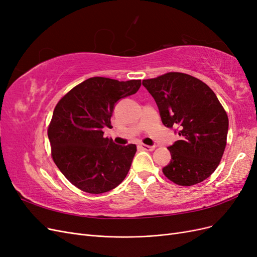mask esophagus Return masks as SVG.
<instances>
[{
    "mask_svg": "<svg viewBox=\"0 0 257 257\" xmlns=\"http://www.w3.org/2000/svg\"><path fill=\"white\" fill-rule=\"evenodd\" d=\"M138 148H141V149H143V150H147V151H153V150L155 149V147H151V146L144 145V144L138 145Z\"/></svg>",
    "mask_w": 257,
    "mask_h": 257,
    "instance_id": "esophagus-1",
    "label": "esophagus"
}]
</instances>
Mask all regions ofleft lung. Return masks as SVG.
<instances>
[{
	"label": "left lung",
	"mask_w": 257,
	"mask_h": 257,
	"mask_svg": "<svg viewBox=\"0 0 257 257\" xmlns=\"http://www.w3.org/2000/svg\"><path fill=\"white\" fill-rule=\"evenodd\" d=\"M157 103L163 124L178 128L180 141L168 147L172 161L163 174L178 185L203 182L219 166L226 147L228 116L214 92L183 73L143 80Z\"/></svg>",
	"instance_id": "left-lung-1"
}]
</instances>
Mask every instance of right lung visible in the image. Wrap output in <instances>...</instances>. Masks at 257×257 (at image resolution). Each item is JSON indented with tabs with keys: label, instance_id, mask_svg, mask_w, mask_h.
Listing matches in <instances>:
<instances>
[{
	"label": "right lung",
	"instance_id": "add662e5",
	"mask_svg": "<svg viewBox=\"0 0 257 257\" xmlns=\"http://www.w3.org/2000/svg\"><path fill=\"white\" fill-rule=\"evenodd\" d=\"M142 80L119 81L92 77L77 84L54 107L48 126L53 162L76 188L102 194L126 177L136 145L119 146L105 138L119 99L135 94Z\"/></svg>",
	"mask_w": 257,
	"mask_h": 257
}]
</instances>
